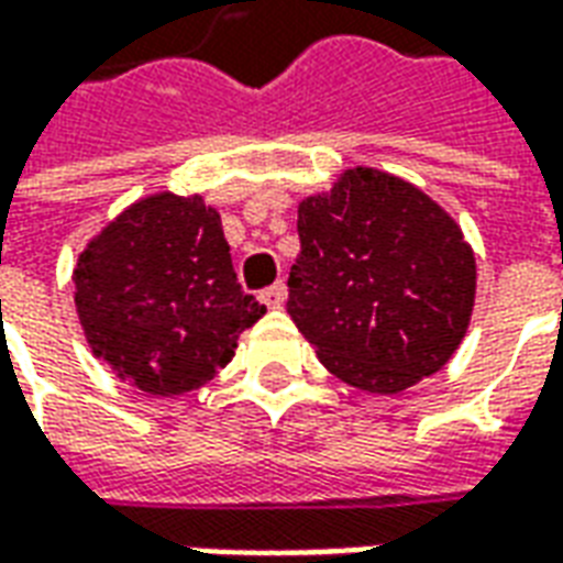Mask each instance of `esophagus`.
<instances>
[{
  "mask_svg": "<svg viewBox=\"0 0 563 563\" xmlns=\"http://www.w3.org/2000/svg\"><path fill=\"white\" fill-rule=\"evenodd\" d=\"M262 305L271 307V310H277V307H283V301H286V286L283 283H274V286H268V289H262Z\"/></svg>",
  "mask_w": 563,
  "mask_h": 563,
  "instance_id": "1",
  "label": "esophagus"
}]
</instances>
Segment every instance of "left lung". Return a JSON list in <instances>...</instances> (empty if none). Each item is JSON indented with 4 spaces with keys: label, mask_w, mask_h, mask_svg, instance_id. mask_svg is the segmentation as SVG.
Masks as SVG:
<instances>
[{
    "label": "left lung",
    "mask_w": 563,
    "mask_h": 563,
    "mask_svg": "<svg viewBox=\"0 0 563 563\" xmlns=\"http://www.w3.org/2000/svg\"><path fill=\"white\" fill-rule=\"evenodd\" d=\"M286 310L343 383L395 395L459 350L476 258L437 201L401 177L350 168L298 205Z\"/></svg>",
    "instance_id": "1"
}]
</instances>
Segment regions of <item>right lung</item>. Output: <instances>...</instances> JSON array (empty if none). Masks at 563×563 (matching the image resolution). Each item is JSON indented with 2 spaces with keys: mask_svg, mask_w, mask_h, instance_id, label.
<instances>
[{
  "mask_svg": "<svg viewBox=\"0 0 563 563\" xmlns=\"http://www.w3.org/2000/svg\"><path fill=\"white\" fill-rule=\"evenodd\" d=\"M75 289L92 355L159 398L205 386L265 313L201 196L159 192L123 210L80 253Z\"/></svg>",
  "mask_w": 563,
  "mask_h": 563,
  "instance_id": "add662e5",
  "label": "right lung"
}]
</instances>
